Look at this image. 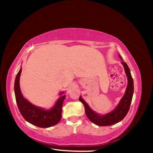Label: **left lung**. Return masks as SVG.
<instances>
[{"mask_svg": "<svg viewBox=\"0 0 153 153\" xmlns=\"http://www.w3.org/2000/svg\"><path fill=\"white\" fill-rule=\"evenodd\" d=\"M120 56L122 59L120 55ZM121 63L125 69L126 76L128 77V86H127L125 94L121 98L120 102L119 103L118 106L115 110L105 115H98L88 107L87 103L82 99L81 97H79V100L82 102L84 106L85 113L86 114L87 117L96 125L99 126L113 125V124L118 123L119 121L122 120L128 113L133 97L134 82L128 65L123 61L121 62Z\"/></svg>", "mask_w": 153, "mask_h": 153, "instance_id": "1", "label": "left lung"}]
</instances>
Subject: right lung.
I'll list each match as a JSON object with an SVG mask.
<instances>
[{
	"mask_svg": "<svg viewBox=\"0 0 153 153\" xmlns=\"http://www.w3.org/2000/svg\"><path fill=\"white\" fill-rule=\"evenodd\" d=\"M22 68L16 76L15 81V94L18 108L25 120L32 125L39 128H49L60 121L62 115V105L65 95L59 98L56 104L51 110H44L31 104L23 97L19 88V78ZM63 94V92H62Z\"/></svg>",
	"mask_w": 153,
	"mask_h": 153,
	"instance_id": "add662e5",
	"label": "right lung"
}]
</instances>
